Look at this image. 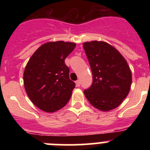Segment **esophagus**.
<instances>
[{
  "instance_id": "1",
  "label": "esophagus",
  "mask_w": 150,
  "mask_h": 150,
  "mask_svg": "<svg viewBox=\"0 0 150 150\" xmlns=\"http://www.w3.org/2000/svg\"><path fill=\"white\" fill-rule=\"evenodd\" d=\"M75 83H76V86H78V87H79L81 86V81H80V80H78Z\"/></svg>"
}]
</instances>
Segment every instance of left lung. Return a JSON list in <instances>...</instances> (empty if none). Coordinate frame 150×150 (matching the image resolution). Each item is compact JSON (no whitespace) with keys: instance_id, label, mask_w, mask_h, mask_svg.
<instances>
[{"instance_id":"obj_1","label":"left lung","mask_w":150,"mask_h":150,"mask_svg":"<svg viewBox=\"0 0 150 150\" xmlns=\"http://www.w3.org/2000/svg\"><path fill=\"white\" fill-rule=\"evenodd\" d=\"M93 82L84 94L91 104L102 111L118 107L131 88L132 77L127 62L117 49L103 41L83 43Z\"/></svg>"}]
</instances>
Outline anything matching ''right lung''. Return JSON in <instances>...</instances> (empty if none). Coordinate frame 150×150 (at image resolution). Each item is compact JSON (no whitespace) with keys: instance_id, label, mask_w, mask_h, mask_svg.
I'll return each mask as SVG.
<instances>
[{"instance_id":"obj_1","label":"right lung","mask_w":150,"mask_h":150,"mask_svg":"<svg viewBox=\"0 0 150 150\" xmlns=\"http://www.w3.org/2000/svg\"><path fill=\"white\" fill-rule=\"evenodd\" d=\"M70 42H48L39 47L24 72V85L28 97L47 112L60 110L69 102L75 83L69 79L64 59L75 48Z\"/></svg>"}]
</instances>
